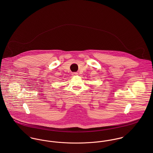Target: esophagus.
Listing matches in <instances>:
<instances>
[{
  "label": "esophagus",
  "instance_id": "1",
  "mask_svg": "<svg viewBox=\"0 0 153 153\" xmlns=\"http://www.w3.org/2000/svg\"><path fill=\"white\" fill-rule=\"evenodd\" d=\"M77 74H78V73H76V72H74V73L72 74L73 75H76Z\"/></svg>",
  "mask_w": 153,
  "mask_h": 153
}]
</instances>
